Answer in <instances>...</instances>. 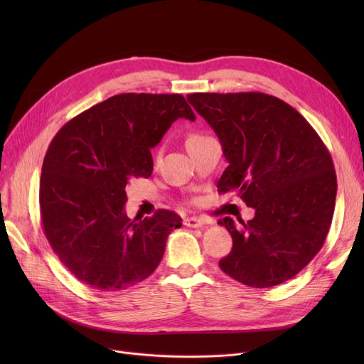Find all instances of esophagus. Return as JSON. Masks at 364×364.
Segmentation results:
<instances>
[{
  "mask_svg": "<svg viewBox=\"0 0 364 364\" xmlns=\"http://www.w3.org/2000/svg\"><path fill=\"white\" fill-rule=\"evenodd\" d=\"M203 224H206V221L202 218H198V217H188L184 220V225H187L190 228H199Z\"/></svg>",
  "mask_w": 364,
  "mask_h": 364,
  "instance_id": "34e87169",
  "label": "esophagus"
}]
</instances>
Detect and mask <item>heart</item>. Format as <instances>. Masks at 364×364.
<instances>
[{
	"label": "heart",
	"instance_id": "heart-1",
	"mask_svg": "<svg viewBox=\"0 0 364 364\" xmlns=\"http://www.w3.org/2000/svg\"><path fill=\"white\" fill-rule=\"evenodd\" d=\"M200 139H203V136H200V134H190V136L187 137V144L188 143H193V141H198Z\"/></svg>",
	"mask_w": 364,
	"mask_h": 364
}]
</instances>
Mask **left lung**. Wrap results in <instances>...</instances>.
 Instances as JSON below:
<instances>
[{"label":"left lung","instance_id":"8db88e82","mask_svg":"<svg viewBox=\"0 0 364 364\" xmlns=\"http://www.w3.org/2000/svg\"><path fill=\"white\" fill-rule=\"evenodd\" d=\"M188 103L211 125L228 166L218 192L237 190L255 217L218 221L232 235L220 269L252 288L296 276L321 250L336 199L326 146L302 114L264 92H195Z\"/></svg>","mask_w":364,"mask_h":364}]
</instances>
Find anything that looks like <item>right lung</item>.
<instances>
[{
    "label": "right lung",
    "instance_id": "right-lung-1",
    "mask_svg": "<svg viewBox=\"0 0 364 364\" xmlns=\"http://www.w3.org/2000/svg\"><path fill=\"white\" fill-rule=\"evenodd\" d=\"M178 118L196 117L181 94L127 92L90 107L55 134L46 153L40 206L47 240L92 289L121 291L159 265L176 213L128 218L125 187L149 178L150 149Z\"/></svg>",
    "mask_w": 364,
    "mask_h": 364
}]
</instances>
